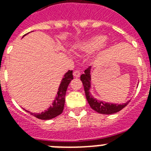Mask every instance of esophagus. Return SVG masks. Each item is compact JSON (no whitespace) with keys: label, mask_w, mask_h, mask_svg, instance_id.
<instances>
[{"label":"esophagus","mask_w":151,"mask_h":151,"mask_svg":"<svg viewBox=\"0 0 151 151\" xmlns=\"http://www.w3.org/2000/svg\"><path fill=\"white\" fill-rule=\"evenodd\" d=\"M81 75V73L79 70H74L73 71V76L75 77V78H79Z\"/></svg>","instance_id":"esophagus-1"}]
</instances>
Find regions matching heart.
Masks as SVG:
<instances>
[{"label": "heart", "mask_w": 151, "mask_h": 151, "mask_svg": "<svg viewBox=\"0 0 151 151\" xmlns=\"http://www.w3.org/2000/svg\"><path fill=\"white\" fill-rule=\"evenodd\" d=\"M106 37L103 34H96L81 41L78 46V50L84 53H92L104 46Z\"/></svg>", "instance_id": "b5f03b06"}]
</instances>
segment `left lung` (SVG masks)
<instances>
[{
    "mask_svg": "<svg viewBox=\"0 0 151 151\" xmlns=\"http://www.w3.org/2000/svg\"><path fill=\"white\" fill-rule=\"evenodd\" d=\"M91 66L86 69L85 70V73L81 75V81H82L84 89H85V96L88 100V103L90 105L91 108L93 109L95 111L103 114H112L117 113L122 110L124 107H125L130 100L126 102L123 104H116V103H105L103 101L95 99L90 93L91 89Z\"/></svg>",
    "mask_w": 151,
    "mask_h": 151,
    "instance_id": "obj_1",
    "label": "left lung"
}]
</instances>
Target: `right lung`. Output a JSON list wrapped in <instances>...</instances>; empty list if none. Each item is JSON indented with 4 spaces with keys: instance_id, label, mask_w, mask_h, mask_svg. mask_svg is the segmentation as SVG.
<instances>
[{
    "instance_id": "add662e5",
    "label": "right lung",
    "mask_w": 151,
    "mask_h": 151,
    "mask_svg": "<svg viewBox=\"0 0 151 151\" xmlns=\"http://www.w3.org/2000/svg\"><path fill=\"white\" fill-rule=\"evenodd\" d=\"M27 34H25L24 36H26ZM73 78V70H68L64 74L63 78L61 81V83L59 85V88H58L56 96L52 103V106H50V107L48 108V110H45L44 112H41V114L30 113L29 111H27V112H29L30 114L34 115V117H36L37 118L41 120L52 119V118L59 116V114H61L63 113V110L64 104H65V96H66V89H67L69 84Z\"/></svg>"
}]
</instances>
